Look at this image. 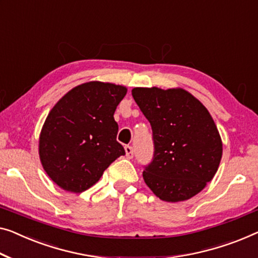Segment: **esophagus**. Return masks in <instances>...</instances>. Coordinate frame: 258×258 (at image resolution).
<instances>
[{
  "label": "esophagus",
  "mask_w": 258,
  "mask_h": 258,
  "mask_svg": "<svg viewBox=\"0 0 258 258\" xmlns=\"http://www.w3.org/2000/svg\"><path fill=\"white\" fill-rule=\"evenodd\" d=\"M125 152H126V157L127 159H132L133 157V148L131 146H125Z\"/></svg>",
  "instance_id": "obj_1"
}]
</instances>
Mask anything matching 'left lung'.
I'll list each match as a JSON object with an SVG mask.
<instances>
[{
  "mask_svg": "<svg viewBox=\"0 0 258 258\" xmlns=\"http://www.w3.org/2000/svg\"><path fill=\"white\" fill-rule=\"evenodd\" d=\"M132 96L153 131L154 157L142 172L145 183L161 201L192 198L212 180L221 161L212 116L182 88H134Z\"/></svg>",
  "mask_w": 258,
  "mask_h": 258,
  "instance_id": "left-lung-1",
  "label": "left lung"
}]
</instances>
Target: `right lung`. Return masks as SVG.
<instances>
[{
    "label": "right lung",
    "instance_id": "right-lung-1",
    "mask_svg": "<svg viewBox=\"0 0 258 258\" xmlns=\"http://www.w3.org/2000/svg\"><path fill=\"white\" fill-rule=\"evenodd\" d=\"M126 92L124 86L91 81L69 90L49 111L39 137V157L61 189L88 190L125 155L113 114Z\"/></svg>",
    "mask_w": 258,
    "mask_h": 258
}]
</instances>
